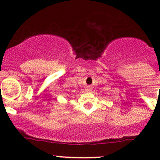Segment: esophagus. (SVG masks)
<instances>
[{
    "mask_svg": "<svg viewBox=\"0 0 160 160\" xmlns=\"http://www.w3.org/2000/svg\"><path fill=\"white\" fill-rule=\"evenodd\" d=\"M91 89H92L91 87H90V86H88V87H87V88H86V91H90V90H91Z\"/></svg>",
    "mask_w": 160,
    "mask_h": 160,
    "instance_id": "obj_1",
    "label": "esophagus"
}]
</instances>
